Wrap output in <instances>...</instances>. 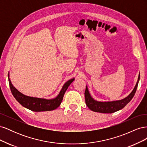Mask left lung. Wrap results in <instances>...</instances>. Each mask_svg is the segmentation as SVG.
Returning <instances> with one entry per match:
<instances>
[{
    "label": "left lung",
    "instance_id": "1",
    "mask_svg": "<svg viewBox=\"0 0 147 147\" xmlns=\"http://www.w3.org/2000/svg\"><path fill=\"white\" fill-rule=\"evenodd\" d=\"M140 80V74L138 77L134 88L132 91L125 98L119 100L109 101V102H99L94 100L91 97L90 92L88 91V86H86L85 92H84V97H85L86 104L88 107L91 110L95 112L104 113H112L115 112L123 109L134 97L136 92L138 84Z\"/></svg>",
    "mask_w": 147,
    "mask_h": 147
}]
</instances>
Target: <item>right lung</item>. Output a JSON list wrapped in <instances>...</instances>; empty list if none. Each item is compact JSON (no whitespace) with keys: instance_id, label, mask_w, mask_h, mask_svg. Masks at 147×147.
Wrapping results in <instances>:
<instances>
[{"instance_id":"1","label":"right lung","mask_w":147,"mask_h":147,"mask_svg":"<svg viewBox=\"0 0 147 147\" xmlns=\"http://www.w3.org/2000/svg\"><path fill=\"white\" fill-rule=\"evenodd\" d=\"M8 78L11 93L16 100L24 107L32 110L33 112H46V111H51L57 109L61 105L66 90H67L71 83L73 82L75 80V78H73L66 82L64 84L59 94L55 98L46 99L38 98V97H30L22 94L16 88L13 86L10 79L9 72H8Z\"/></svg>"}]
</instances>
